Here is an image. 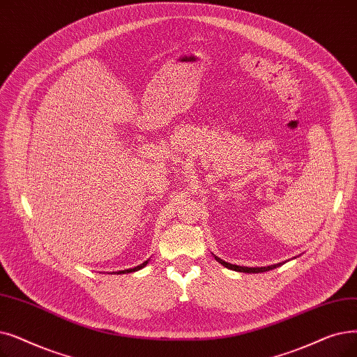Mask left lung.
Here are the masks:
<instances>
[{
  "label": "left lung",
  "mask_w": 357,
  "mask_h": 357,
  "mask_svg": "<svg viewBox=\"0 0 357 357\" xmlns=\"http://www.w3.org/2000/svg\"><path fill=\"white\" fill-rule=\"evenodd\" d=\"M214 258L219 261L222 266H225L226 268L241 271V273H264V271H270V270H273V268H275L278 266H282V262H280V264H274V266H268V267H252V268H250V267H239V266H235V264H229V262H225L219 257H214Z\"/></svg>",
  "instance_id": "obj_1"
}]
</instances>
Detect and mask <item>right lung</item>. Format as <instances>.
Listing matches in <instances>:
<instances>
[{
    "mask_svg": "<svg viewBox=\"0 0 357 357\" xmlns=\"http://www.w3.org/2000/svg\"><path fill=\"white\" fill-rule=\"evenodd\" d=\"M147 266V261L146 262H143L142 266H137V267H134V268H130V270H122V271H119L118 274H123V273H132V271H137V270H142L143 267H146Z\"/></svg>",
    "mask_w": 357,
    "mask_h": 357,
    "instance_id": "1",
    "label": "right lung"
}]
</instances>
